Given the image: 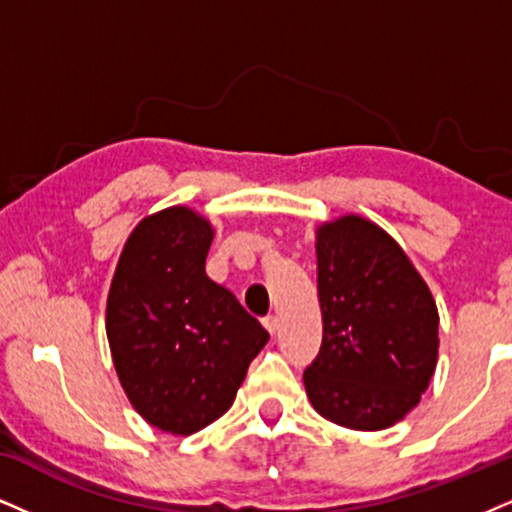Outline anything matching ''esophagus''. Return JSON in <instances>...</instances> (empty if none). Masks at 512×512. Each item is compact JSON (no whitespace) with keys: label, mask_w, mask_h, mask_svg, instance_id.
I'll use <instances>...</instances> for the list:
<instances>
[{"label":"esophagus","mask_w":512,"mask_h":512,"mask_svg":"<svg viewBox=\"0 0 512 512\" xmlns=\"http://www.w3.org/2000/svg\"><path fill=\"white\" fill-rule=\"evenodd\" d=\"M277 323H280V320H277V315H266V318H263V327H266L270 334L277 332Z\"/></svg>","instance_id":"34e87169"}]
</instances>
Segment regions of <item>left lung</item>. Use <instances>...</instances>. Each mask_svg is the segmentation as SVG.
<instances>
[{"label": "left lung", "instance_id": "left-lung-1", "mask_svg": "<svg viewBox=\"0 0 512 512\" xmlns=\"http://www.w3.org/2000/svg\"><path fill=\"white\" fill-rule=\"evenodd\" d=\"M323 344L304 372L308 401L349 430H387L420 403L439 356L434 296L399 242L368 218L315 230Z\"/></svg>", "mask_w": 512, "mask_h": 512}]
</instances>
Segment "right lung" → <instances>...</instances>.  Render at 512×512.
Wrapping results in <instances>:
<instances>
[{
	"label": "right lung",
	"mask_w": 512,
	"mask_h": 512,
	"mask_svg": "<svg viewBox=\"0 0 512 512\" xmlns=\"http://www.w3.org/2000/svg\"><path fill=\"white\" fill-rule=\"evenodd\" d=\"M213 225L189 206L142 218L125 242L106 337L121 387L156 430L187 437L235 401L270 334L206 275Z\"/></svg>",
	"instance_id": "right-lung-1"
}]
</instances>
